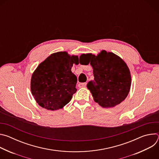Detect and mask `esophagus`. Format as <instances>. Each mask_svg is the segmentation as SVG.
<instances>
[{
	"instance_id": "34e87169",
	"label": "esophagus",
	"mask_w": 159,
	"mask_h": 159,
	"mask_svg": "<svg viewBox=\"0 0 159 159\" xmlns=\"http://www.w3.org/2000/svg\"><path fill=\"white\" fill-rule=\"evenodd\" d=\"M86 85H87V83H80V84H79V85H78V86H79V88L85 87H86Z\"/></svg>"
}]
</instances>
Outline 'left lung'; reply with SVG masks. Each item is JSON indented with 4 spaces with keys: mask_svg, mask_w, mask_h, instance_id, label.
Returning <instances> with one entry per match:
<instances>
[{
    "mask_svg": "<svg viewBox=\"0 0 159 159\" xmlns=\"http://www.w3.org/2000/svg\"><path fill=\"white\" fill-rule=\"evenodd\" d=\"M93 69L94 80L87 85L94 101L104 108L113 107L127 97L131 84L129 68L124 60L112 52L102 50L98 55L82 54Z\"/></svg>",
    "mask_w": 159,
    "mask_h": 159,
    "instance_id": "obj_1",
    "label": "left lung"
}]
</instances>
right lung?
<instances>
[{"mask_svg": "<svg viewBox=\"0 0 159 159\" xmlns=\"http://www.w3.org/2000/svg\"><path fill=\"white\" fill-rule=\"evenodd\" d=\"M79 57L66 52L52 53L42 61L32 74L31 90L42 107L55 111L63 108L76 93L77 77L72 71Z\"/></svg>", "mask_w": 159, "mask_h": 159, "instance_id": "right-lung-1", "label": "right lung"}]
</instances>
